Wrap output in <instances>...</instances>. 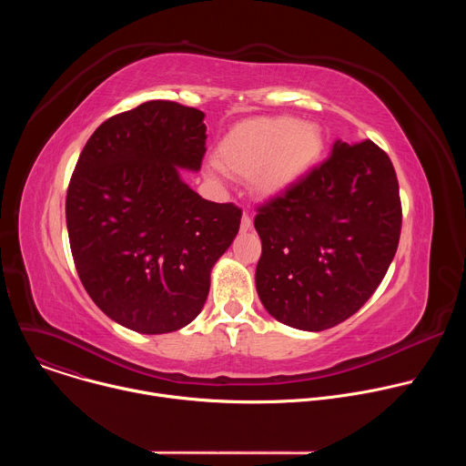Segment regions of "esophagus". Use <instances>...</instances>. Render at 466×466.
<instances>
[{
    "label": "esophagus",
    "mask_w": 466,
    "mask_h": 466,
    "mask_svg": "<svg viewBox=\"0 0 466 466\" xmlns=\"http://www.w3.org/2000/svg\"><path fill=\"white\" fill-rule=\"evenodd\" d=\"M250 227H252V218L248 214H243V218H241V230L247 232Z\"/></svg>",
    "instance_id": "1"
}]
</instances>
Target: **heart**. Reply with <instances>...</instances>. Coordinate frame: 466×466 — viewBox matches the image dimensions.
<instances>
[{"mask_svg": "<svg viewBox=\"0 0 466 466\" xmlns=\"http://www.w3.org/2000/svg\"><path fill=\"white\" fill-rule=\"evenodd\" d=\"M322 137L311 123L293 116L252 117L221 140L216 164L239 178L254 177L263 195H277L297 182L320 157Z\"/></svg>", "mask_w": 466, "mask_h": 466, "instance_id": "b5f03b06", "label": "heart"}]
</instances>
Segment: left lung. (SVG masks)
Segmentation results:
<instances>
[{
	"label": "left lung",
	"instance_id": "obj_1",
	"mask_svg": "<svg viewBox=\"0 0 466 466\" xmlns=\"http://www.w3.org/2000/svg\"><path fill=\"white\" fill-rule=\"evenodd\" d=\"M256 212L259 300L277 320L309 331L343 322L370 299L402 230L396 171L370 140L338 142Z\"/></svg>",
	"mask_w": 466,
	"mask_h": 466
}]
</instances>
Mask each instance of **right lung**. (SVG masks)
<instances>
[{"instance_id": "right-lung-1", "label": "right lung", "mask_w": 466, "mask_h": 466, "mask_svg": "<svg viewBox=\"0 0 466 466\" xmlns=\"http://www.w3.org/2000/svg\"><path fill=\"white\" fill-rule=\"evenodd\" d=\"M205 114L155 99L103 121L66 195L77 275L97 308L140 334H167L201 313L210 271L241 223L178 177L205 158Z\"/></svg>"}]
</instances>
